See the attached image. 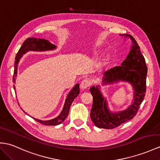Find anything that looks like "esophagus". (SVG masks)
<instances>
[{
  "instance_id": "1",
  "label": "esophagus",
  "mask_w": 160,
  "mask_h": 160,
  "mask_svg": "<svg viewBox=\"0 0 160 160\" xmlns=\"http://www.w3.org/2000/svg\"><path fill=\"white\" fill-rule=\"evenodd\" d=\"M91 84V82L90 80L88 79V78L84 79L81 82L80 88L82 89V90H84V89H86L87 87L90 86Z\"/></svg>"
}]
</instances>
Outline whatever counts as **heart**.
Instances as JSON below:
<instances>
[{
  "label": "heart",
  "instance_id": "1",
  "mask_svg": "<svg viewBox=\"0 0 160 160\" xmlns=\"http://www.w3.org/2000/svg\"><path fill=\"white\" fill-rule=\"evenodd\" d=\"M95 54H98V52H95Z\"/></svg>",
  "mask_w": 160,
  "mask_h": 160
}]
</instances>
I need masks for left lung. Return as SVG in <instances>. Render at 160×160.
Wrapping results in <instances>:
<instances>
[{
  "mask_svg": "<svg viewBox=\"0 0 160 160\" xmlns=\"http://www.w3.org/2000/svg\"><path fill=\"white\" fill-rule=\"evenodd\" d=\"M132 40L130 51L120 66L106 71L102 78V85L113 84L120 82L130 84L133 90V102L127 108L117 112H111L108 106L106 98L101 92V87H92L91 93L93 98L91 110V118L96 127L112 129L135 117L146 92L147 68L140 47L133 37L128 34H120Z\"/></svg>",
  "mask_w": 160,
  "mask_h": 160,
  "instance_id": "obj_1",
  "label": "left lung"
}]
</instances>
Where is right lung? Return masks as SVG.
Returning a JSON list of instances; mask_svg holds the SVG:
<instances>
[{
  "instance_id": "add662e5",
  "label": "right lung",
  "mask_w": 160,
  "mask_h": 160,
  "mask_svg": "<svg viewBox=\"0 0 160 160\" xmlns=\"http://www.w3.org/2000/svg\"><path fill=\"white\" fill-rule=\"evenodd\" d=\"M57 49V46L54 45L53 43L50 42L49 41L45 39H40V38H29L24 41V42L22 44V46L20 48L19 51L16 57V61H15L14 65V73H13V83H16V78L17 77L18 73V63L20 62V58L22 57L24 54L29 51H35V52H45L49 50H54ZM80 84H76L74 86L72 90L69 92V93L67 96L65 102L64 103V106L62 108V110L60 114L55 117L52 119L47 120V121H42L40 119H38L34 117H32L35 120L38 121L40 123L45 125H57L61 124V122L65 121L67 117L69 114V111L70 106H71L73 101L78 95L80 93ZM13 88L16 90V87L13 86ZM20 106V105H19ZM26 113V112H25Z\"/></svg>"
}]
</instances>
